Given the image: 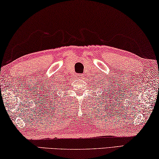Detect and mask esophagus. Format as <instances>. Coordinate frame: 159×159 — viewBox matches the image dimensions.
<instances>
[{"label":"esophagus","mask_w":159,"mask_h":159,"mask_svg":"<svg viewBox=\"0 0 159 159\" xmlns=\"http://www.w3.org/2000/svg\"><path fill=\"white\" fill-rule=\"evenodd\" d=\"M81 76H83V75H79V77H81Z\"/></svg>","instance_id":"esophagus-1"}]
</instances>
